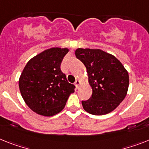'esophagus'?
Returning a JSON list of instances; mask_svg holds the SVG:
<instances>
[{
    "label": "esophagus",
    "instance_id": "obj_1",
    "mask_svg": "<svg viewBox=\"0 0 149 149\" xmlns=\"http://www.w3.org/2000/svg\"><path fill=\"white\" fill-rule=\"evenodd\" d=\"M80 83H81L80 81L77 79V80H76V82H75V86H76L77 88H79V86H80Z\"/></svg>",
    "mask_w": 149,
    "mask_h": 149
}]
</instances>
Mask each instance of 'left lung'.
<instances>
[{
  "label": "left lung",
  "mask_w": 149,
  "mask_h": 149,
  "mask_svg": "<svg viewBox=\"0 0 149 149\" xmlns=\"http://www.w3.org/2000/svg\"><path fill=\"white\" fill-rule=\"evenodd\" d=\"M76 57L87 70L92 95L82 101L85 111L104 115L114 111L123 102L129 88V74L117 57L101 49L77 48Z\"/></svg>",
  "instance_id": "1"
}]
</instances>
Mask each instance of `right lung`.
I'll use <instances>...</instances> for the list:
<instances>
[{
	"label": "right lung",
	"mask_w": 149,
	"mask_h": 149,
	"mask_svg": "<svg viewBox=\"0 0 149 149\" xmlns=\"http://www.w3.org/2000/svg\"><path fill=\"white\" fill-rule=\"evenodd\" d=\"M68 48L51 47L30 59L19 79L25 103L42 116L51 117L64 108L75 86L69 83L61 70Z\"/></svg>",
	"instance_id": "obj_1"
}]
</instances>
